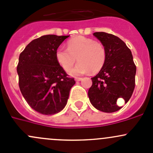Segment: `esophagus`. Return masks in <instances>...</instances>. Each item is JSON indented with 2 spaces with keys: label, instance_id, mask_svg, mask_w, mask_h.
I'll return each mask as SVG.
<instances>
[{
  "label": "esophagus",
  "instance_id": "obj_1",
  "mask_svg": "<svg viewBox=\"0 0 153 153\" xmlns=\"http://www.w3.org/2000/svg\"><path fill=\"white\" fill-rule=\"evenodd\" d=\"M75 81H81V80H82V78H75Z\"/></svg>",
  "mask_w": 153,
  "mask_h": 153
}]
</instances>
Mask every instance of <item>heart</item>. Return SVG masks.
I'll return each instance as SVG.
<instances>
[{
	"instance_id": "obj_1",
	"label": "heart",
	"mask_w": 153,
	"mask_h": 153,
	"mask_svg": "<svg viewBox=\"0 0 153 153\" xmlns=\"http://www.w3.org/2000/svg\"><path fill=\"white\" fill-rule=\"evenodd\" d=\"M57 61L65 71H69L77 61L78 65L71 70L73 76L99 72L106 62V48L92 38L78 36L67 42V49L60 47L55 52Z\"/></svg>"
}]
</instances>
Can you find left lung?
I'll return each mask as SVG.
<instances>
[{"label": "left lung", "instance_id": "1", "mask_svg": "<svg viewBox=\"0 0 153 153\" xmlns=\"http://www.w3.org/2000/svg\"><path fill=\"white\" fill-rule=\"evenodd\" d=\"M106 48V59L98 74L92 78V85L88 91L89 101L94 107L104 112H114L121 107L117 99L125 103L135 89L136 66L132 52L118 37L106 32L93 34Z\"/></svg>", "mask_w": 153, "mask_h": 153}]
</instances>
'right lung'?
Here are the masks:
<instances>
[{"mask_svg":"<svg viewBox=\"0 0 153 153\" xmlns=\"http://www.w3.org/2000/svg\"><path fill=\"white\" fill-rule=\"evenodd\" d=\"M69 35H47L31 41L17 66L20 90L34 110L43 115L61 112L75 84L57 61L55 52Z\"/></svg>","mask_w":153,"mask_h":153,"instance_id":"right-lung-1","label":"right lung"}]
</instances>
